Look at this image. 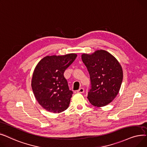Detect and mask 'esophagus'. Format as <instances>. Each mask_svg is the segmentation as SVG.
Returning a JSON list of instances; mask_svg holds the SVG:
<instances>
[{
    "label": "esophagus",
    "mask_w": 147,
    "mask_h": 147,
    "mask_svg": "<svg viewBox=\"0 0 147 147\" xmlns=\"http://www.w3.org/2000/svg\"><path fill=\"white\" fill-rule=\"evenodd\" d=\"M76 92L78 93H83L84 92V89L83 88H80L78 90L76 91Z\"/></svg>",
    "instance_id": "34e87169"
}]
</instances>
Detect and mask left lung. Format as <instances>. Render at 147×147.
Masks as SVG:
<instances>
[{
  "mask_svg": "<svg viewBox=\"0 0 147 147\" xmlns=\"http://www.w3.org/2000/svg\"><path fill=\"white\" fill-rule=\"evenodd\" d=\"M82 60L90 76L91 89L87 98L94 107H102L113 101L121 86L123 69L118 61L108 51L100 50L84 53Z\"/></svg>",
  "mask_w": 147,
  "mask_h": 147,
  "instance_id": "obj_1",
  "label": "left lung"
}]
</instances>
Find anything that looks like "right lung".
I'll return each mask as SVG.
<instances>
[{
    "mask_svg": "<svg viewBox=\"0 0 147 147\" xmlns=\"http://www.w3.org/2000/svg\"><path fill=\"white\" fill-rule=\"evenodd\" d=\"M76 56L74 53L47 55L34 68L32 90L38 102L45 110L60 113L69 107L73 92L69 90L63 74Z\"/></svg>",
    "mask_w": 147,
    "mask_h": 147,
    "instance_id": "obj_1",
    "label": "right lung"
}]
</instances>
